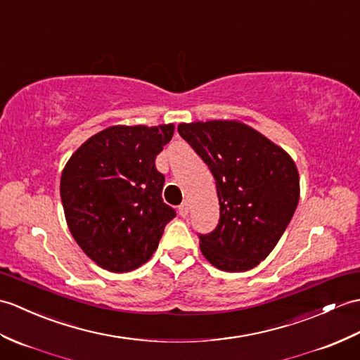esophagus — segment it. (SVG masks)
<instances>
[{"instance_id": "obj_1", "label": "esophagus", "mask_w": 360, "mask_h": 360, "mask_svg": "<svg viewBox=\"0 0 360 360\" xmlns=\"http://www.w3.org/2000/svg\"><path fill=\"white\" fill-rule=\"evenodd\" d=\"M179 214L182 216V218H186V216L188 214V204L187 202H182L179 205Z\"/></svg>"}]
</instances>
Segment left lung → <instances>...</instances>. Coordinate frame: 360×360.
<instances>
[{"mask_svg": "<svg viewBox=\"0 0 360 360\" xmlns=\"http://www.w3.org/2000/svg\"><path fill=\"white\" fill-rule=\"evenodd\" d=\"M179 135L212 170L219 224L199 235L204 257L230 273L252 270L269 256L299 202V172L291 156L236 120L178 125Z\"/></svg>", "mask_w": 360, "mask_h": 360, "instance_id": "1", "label": "left lung"}]
</instances>
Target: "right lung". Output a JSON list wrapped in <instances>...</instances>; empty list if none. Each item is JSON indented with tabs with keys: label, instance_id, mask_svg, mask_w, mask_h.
<instances>
[{
	"label": "right lung",
	"instance_id": "1",
	"mask_svg": "<svg viewBox=\"0 0 360 360\" xmlns=\"http://www.w3.org/2000/svg\"><path fill=\"white\" fill-rule=\"evenodd\" d=\"M173 133V124L112 125L67 161L60 186L65 221L101 269L125 273L146 264L176 216L162 202L165 178L155 165Z\"/></svg>",
	"mask_w": 360,
	"mask_h": 360
}]
</instances>
